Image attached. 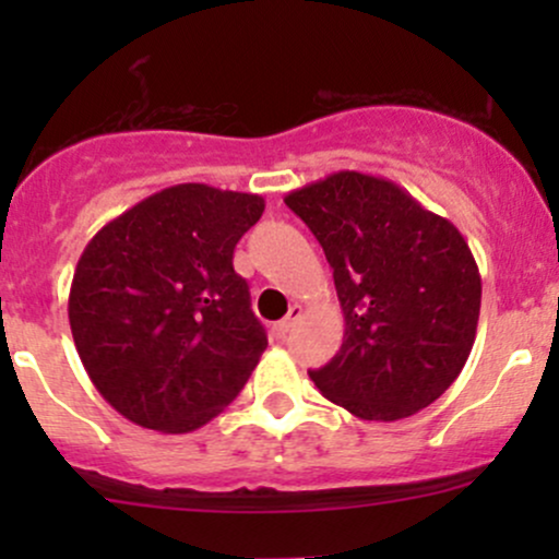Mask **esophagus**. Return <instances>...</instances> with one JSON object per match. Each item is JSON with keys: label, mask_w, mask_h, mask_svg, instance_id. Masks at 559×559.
I'll return each instance as SVG.
<instances>
[{"label": "esophagus", "mask_w": 559, "mask_h": 559, "mask_svg": "<svg viewBox=\"0 0 559 559\" xmlns=\"http://www.w3.org/2000/svg\"><path fill=\"white\" fill-rule=\"evenodd\" d=\"M299 318H301V305H292V307H288V316H286L284 320H278V323L273 325L275 336H286V333L294 329V323H297Z\"/></svg>", "instance_id": "34e87169"}]
</instances>
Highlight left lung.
<instances>
[{"instance_id": "8db88e82", "label": "left lung", "mask_w": 559, "mask_h": 559, "mask_svg": "<svg viewBox=\"0 0 559 559\" xmlns=\"http://www.w3.org/2000/svg\"><path fill=\"white\" fill-rule=\"evenodd\" d=\"M333 267L344 344L320 394L362 420H402L439 400L476 342L480 273L447 217L402 186L357 170L286 194Z\"/></svg>"}]
</instances>
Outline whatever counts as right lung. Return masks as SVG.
<instances>
[{"instance_id": "right-lung-1", "label": "right lung", "mask_w": 559, "mask_h": 559, "mask_svg": "<svg viewBox=\"0 0 559 559\" xmlns=\"http://www.w3.org/2000/svg\"><path fill=\"white\" fill-rule=\"evenodd\" d=\"M262 210L260 194L178 183L86 243L70 331L96 391L123 418L189 433L239 396L267 336L234 249Z\"/></svg>"}]
</instances>
